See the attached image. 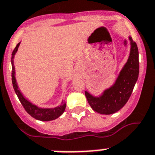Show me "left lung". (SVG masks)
Segmentation results:
<instances>
[{
  "label": "left lung",
  "instance_id": "left-lung-1",
  "mask_svg": "<svg viewBox=\"0 0 155 155\" xmlns=\"http://www.w3.org/2000/svg\"><path fill=\"white\" fill-rule=\"evenodd\" d=\"M131 51L127 62L119 73L116 82L104 92L100 97H94L85 91L89 104L94 111L110 115L120 110L128 101L139 76V52L135 41L130 37Z\"/></svg>",
  "mask_w": 155,
  "mask_h": 155
}]
</instances>
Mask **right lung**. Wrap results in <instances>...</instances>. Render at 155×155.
Here are the masks:
<instances>
[{
  "instance_id": "1",
  "label": "right lung",
  "mask_w": 155,
  "mask_h": 155,
  "mask_svg": "<svg viewBox=\"0 0 155 155\" xmlns=\"http://www.w3.org/2000/svg\"><path fill=\"white\" fill-rule=\"evenodd\" d=\"M20 44V43H19ZM19 44L16 45L15 48L13 51L12 54V80L13 88L15 90V92L17 94L18 99H19L20 102H21V105L23 106L25 110L27 111L28 114L33 117L36 119H38L40 121H51L54 120L55 118H58L60 115L63 114V112L65 110V104H64L63 105L59 106V107H54V108H39L37 106L33 105L30 102L28 101L21 94L18 89V86L16 83L15 78V68L13 66V58L14 55L15 54L17 50H18Z\"/></svg>"
}]
</instances>
